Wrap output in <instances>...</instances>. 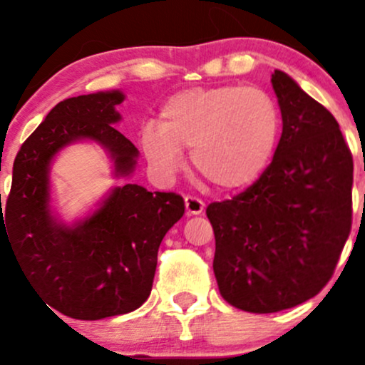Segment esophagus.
<instances>
[{
	"instance_id": "obj_1",
	"label": "esophagus",
	"mask_w": 365,
	"mask_h": 365,
	"mask_svg": "<svg viewBox=\"0 0 365 365\" xmlns=\"http://www.w3.org/2000/svg\"><path fill=\"white\" fill-rule=\"evenodd\" d=\"M204 207H206V204H204L200 199H197V197H192V195L185 197V209L188 216L200 215V212L204 211Z\"/></svg>"
}]
</instances>
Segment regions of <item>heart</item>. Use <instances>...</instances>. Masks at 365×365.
Instances as JSON below:
<instances>
[{"label": "heart", "instance_id": "obj_1", "mask_svg": "<svg viewBox=\"0 0 365 365\" xmlns=\"http://www.w3.org/2000/svg\"><path fill=\"white\" fill-rule=\"evenodd\" d=\"M161 121L142 125L139 144L161 178H173L190 148L194 168L221 190L244 188L273 158L282 116L257 87H192L166 99Z\"/></svg>", "mask_w": 365, "mask_h": 365}]
</instances>
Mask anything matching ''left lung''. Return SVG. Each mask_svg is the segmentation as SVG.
<instances>
[{"label":"left lung","mask_w":365,"mask_h":365,"mask_svg":"<svg viewBox=\"0 0 365 365\" xmlns=\"http://www.w3.org/2000/svg\"><path fill=\"white\" fill-rule=\"evenodd\" d=\"M271 83L283 120L273 161L245 192L206 209L221 297L254 314L317 295L351 228L354 159L340 125L282 70Z\"/></svg>","instance_id":"left-lung-1"}]
</instances>
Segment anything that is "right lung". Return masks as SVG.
<instances>
[{"label": "right lung", "instance_id": "1", "mask_svg": "<svg viewBox=\"0 0 365 365\" xmlns=\"http://www.w3.org/2000/svg\"><path fill=\"white\" fill-rule=\"evenodd\" d=\"M123 99V92L108 91L58 103L16 154L6 207L0 209V242L6 238L32 288L73 319L139 309L153 288L161 240L185 212L182 195L125 183L72 226L53 215L49 171L66 145L94 140L110 154L115 177L135 170L139 150L113 127Z\"/></svg>", "mask_w": 365, "mask_h": 365}]
</instances>
